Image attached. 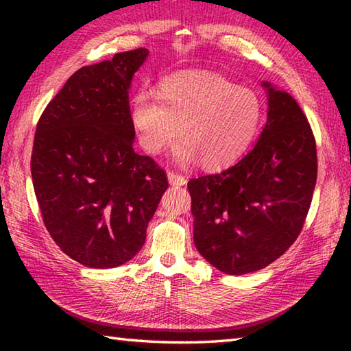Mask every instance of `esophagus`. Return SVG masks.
Listing matches in <instances>:
<instances>
[{"label": "esophagus", "instance_id": "34e87169", "mask_svg": "<svg viewBox=\"0 0 351 351\" xmlns=\"http://www.w3.org/2000/svg\"><path fill=\"white\" fill-rule=\"evenodd\" d=\"M167 178H169V182L171 184V186H184V184L187 182V178L184 175L176 173V171H169Z\"/></svg>", "mask_w": 351, "mask_h": 351}]
</instances>
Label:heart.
Segmentation results:
<instances>
[{
	"instance_id": "heart-1",
	"label": "heart",
	"mask_w": 351,
	"mask_h": 351,
	"mask_svg": "<svg viewBox=\"0 0 351 351\" xmlns=\"http://www.w3.org/2000/svg\"><path fill=\"white\" fill-rule=\"evenodd\" d=\"M263 102L252 90L213 73H181L159 82L158 96L136 94L130 122L148 154L162 153L178 136L175 158L207 169L234 164L247 152L263 123Z\"/></svg>"
}]
</instances>
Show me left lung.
<instances>
[{
    "instance_id": "left-lung-1",
    "label": "left lung",
    "mask_w": 351,
    "mask_h": 351,
    "mask_svg": "<svg viewBox=\"0 0 351 351\" xmlns=\"http://www.w3.org/2000/svg\"><path fill=\"white\" fill-rule=\"evenodd\" d=\"M263 86L268 121L255 147L221 173L187 182L195 246L229 276L263 269L288 251L304 229L317 180L305 112L289 94Z\"/></svg>"
}]
</instances>
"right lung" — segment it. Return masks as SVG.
I'll return each mask as SVG.
<instances>
[{
    "label": "right lung",
    "mask_w": 351,
    "mask_h": 351,
    "mask_svg": "<svg viewBox=\"0 0 351 351\" xmlns=\"http://www.w3.org/2000/svg\"><path fill=\"white\" fill-rule=\"evenodd\" d=\"M147 56L138 47L75 71L37 122L31 173L41 218L88 268L132 260L169 187L164 169L133 150L128 90Z\"/></svg>",
    "instance_id": "1"
}]
</instances>
